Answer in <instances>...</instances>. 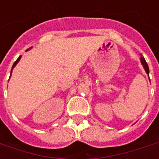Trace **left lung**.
Wrapping results in <instances>:
<instances>
[{"label": "left lung", "instance_id": "1", "mask_svg": "<svg viewBox=\"0 0 159 159\" xmlns=\"http://www.w3.org/2000/svg\"><path fill=\"white\" fill-rule=\"evenodd\" d=\"M140 62L142 64V66H143L144 69L146 70L147 75H149V67H148V65H147V63L146 62V60H145L143 57H140Z\"/></svg>", "mask_w": 159, "mask_h": 159}]
</instances>
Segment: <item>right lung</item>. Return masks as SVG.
<instances>
[{"label":"right lung","instance_id":"add662e5","mask_svg":"<svg viewBox=\"0 0 159 159\" xmlns=\"http://www.w3.org/2000/svg\"><path fill=\"white\" fill-rule=\"evenodd\" d=\"M29 49H30V48H29ZM29 49H27V50H29ZM20 58H21V56H19V58H18V59H17V60H16L15 62L13 63V66H12V70H11V74H12V69H13V68H14V67H15L16 65H17V64H18V63H19V60H20Z\"/></svg>","mask_w":159,"mask_h":159}]
</instances>
